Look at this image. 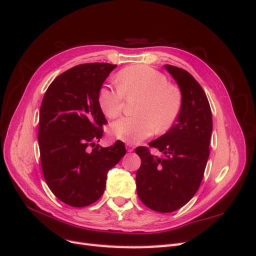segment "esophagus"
Masks as SVG:
<instances>
[{
    "label": "esophagus",
    "instance_id": "esophagus-1",
    "mask_svg": "<svg viewBox=\"0 0 256 256\" xmlns=\"http://www.w3.org/2000/svg\"><path fill=\"white\" fill-rule=\"evenodd\" d=\"M126 148H127V152H131L134 150V146L132 144H126Z\"/></svg>",
    "mask_w": 256,
    "mask_h": 256
}]
</instances>
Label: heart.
<instances>
[{
  "instance_id": "heart-1",
  "label": "heart",
  "mask_w": 256,
  "mask_h": 256,
  "mask_svg": "<svg viewBox=\"0 0 256 256\" xmlns=\"http://www.w3.org/2000/svg\"><path fill=\"white\" fill-rule=\"evenodd\" d=\"M116 88H102L98 104L104 116L114 120L122 114L125 98L140 97L134 118L113 122L110 132L118 140L132 144L150 136L154 131L164 134L171 130L180 118L182 106V92L168 83L166 74L146 65L122 68L115 76Z\"/></svg>"
}]
</instances>
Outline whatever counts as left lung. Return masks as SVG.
<instances>
[{
	"instance_id": "1",
	"label": "left lung",
	"mask_w": 256,
	"mask_h": 256,
	"mask_svg": "<svg viewBox=\"0 0 256 256\" xmlns=\"http://www.w3.org/2000/svg\"><path fill=\"white\" fill-rule=\"evenodd\" d=\"M182 96L180 118L171 130L154 141L151 148L164 154L159 158L149 147L138 146L141 158L136 171L138 198L158 212H172L187 204L202 182L212 132L210 106L202 86L182 68L166 65Z\"/></svg>"
}]
</instances>
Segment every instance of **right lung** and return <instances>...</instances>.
I'll return each instance as SVG.
<instances>
[{"mask_svg": "<svg viewBox=\"0 0 256 256\" xmlns=\"http://www.w3.org/2000/svg\"><path fill=\"white\" fill-rule=\"evenodd\" d=\"M116 66H74L56 76L42 98L38 128L42 171L53 194L69 206L96 202L109 170L126 154L120 140L109 147L95 144L108 124L98 92Z\"/></svg>", "mask_w": 256, "mask_h": 256, "instance_id": "right-lung-1", "label": "right lung"}]
</instances>
